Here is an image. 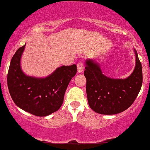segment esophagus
I'll list each match as a JSON object with an SVG mask.
<instances>
[{"instance_id": "obj_1", "label": "esophagus", "mask_w": 150, "mask_h": 150, "mask_svg": "<svg viewBox=\"0 0 150 150\" xmlns=\"http://www.w3.org/2000/svg\"><path fill=\"white\" fill-rule=\"evenodd\" d=\"M77 72H78L79 73H81V72L83 71V70H84V64H83V62H79V63H77Z\"/></svg>"}]
</instances>
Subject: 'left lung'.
<instances>
[{
  "instance_id": "1",
  "label": "left lung",
  "mask_w": 150,
  "mask_h": 150,
  "mask_svg": "<svg viewBox=\"0 0 150 150\" xmlns=\"http://www.w3.org/2000/svg\"><path fill=\"white\" fill-rule=\"evenodd\" d=\"M136 65L134 71L125 79L106 76L100 64L91 59L86 60L84 76L88 105L95 112L113 115L122 112L133 104L143 83L142 65L134 48Z\"/></svg>"
}]
</instances>
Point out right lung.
<instances>
[{
	"mask_svg": "<svg viewBox=\"0 0 150 150\" xmlns=\"http://www.w3.org/2000/svg\"><path fill=\"white\" fill-rule=\"evenodd\" d=\"M25 47V44L18 48L11 60L7 74L9 94L20 109L37 116H47L61 107L77 66H61L45 77L29 76L21 66Z\"/></svg>",
	"mask_w": 150,
	"mask_h": 150,
	"instance_id": "right-lung-1",
	"label": "right lung"
}]
</instances>
